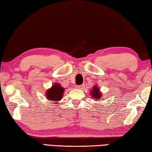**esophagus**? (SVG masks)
<instances>
[{"label":"esophagus","instance_id":"esophagus-1","mask_svg":"<svg viewBox=\"0 0 152 152\" xmlns=\"http://www.w3.org/2000/svg\"><path fill=\"white\" fill-rule=\"evenodd\" d=\"M76 88H78V89H82L83 88V85H78V86H76Z\"/></svg>","mask_w":152,"mask_h":152}]
</instances>
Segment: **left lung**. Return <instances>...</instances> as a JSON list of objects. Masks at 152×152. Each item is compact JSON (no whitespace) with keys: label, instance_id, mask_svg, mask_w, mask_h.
Masks as SVG:
<instances>
[{"label":"left lung","instance_id":"obj_1","mask_svg":"<svg viewBox=\"0 0 152 152\" xmlns=\"http://www.w3.org/2000/svg\"><path fill=\"white\" fill-rule=\"evenodd\" d=\"M90 94L91 97L93 98L95 101L101 100V97H102V93L101 92L99 86L95 85L93 86V88L91 90Z\"/></svg>","mask_w":152,"mask_h":152}]
</instances>
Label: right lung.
Here are the masks:
<instances>
[{"label":"right lung","instance_id":"right-lung-1","mask_svg":"<svg viewBox=\"0 0 152 152\" xmlns=\"http://www.w3.org/2000/svg\"><path fill=\"white\" fill-rule=\"evenodd\" d=\"M65 88L62 87L59 83H54L53 85L49 88H48L45 93V97L50 102L54 103L55 104H57L63 98Z\"/></svg>","mask_w":152,"mask_h":152}]
</instances>
